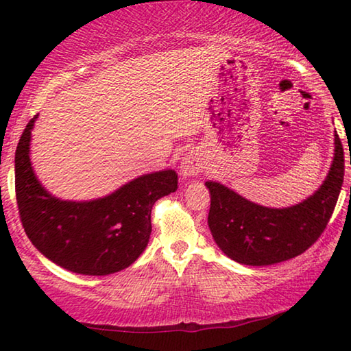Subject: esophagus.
<instances>
[{
	"label": "esophagus",
	"mask_w": 351,
	"mask_h": 351,
	"mask_svg": "<svg viewBox=\"0 0 351 351\" xmlns=\"http://www.w3.org/2000/svg\"><path fill=\"white\" fill-rule=\"evenodd\" d=\"M204 167V161L203 158H201V154L198 152H189L186 156L182 158L181 161V175L184 178H189V176H195L203 171Z\"/></svg>",
	"instance_id": "obj_1"
}]
</instances>
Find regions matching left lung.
Masks as SVG:
<instances>
[{"instance_id": "left-lung-1", "label": "left lung", "mask_w": 351, "mask_h": 351, "mask_svg": "<svg viewBox=\"0 0 351 351\" xmlns=\"http://www.w3.org/2000/svg\"><path fill=\"white\" fill-rule=\"evenodd\" d=\"M343 182V147L335 134V158L316 193L302 203L271 209L247 201L223 184L207 181L209 229L219 249L239 263L268 266L304 254L328 224Z\"/></svg>"}]
</instances>
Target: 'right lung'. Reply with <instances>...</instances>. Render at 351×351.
<instances>
[{"mask_svg": "<svg viewBox=\"0 0 351 351\" xmlns=\"http://www.w3.org/2000/svg\"><path fill=\"white\" fill-rule=\"evenodd\" d=\"M35 114L15 152V193L32 245L71 272L106 276L134 263L152 234V209L178 189L175 170L142 175L105 198L63 201L38 182L29 158Z\"/></svg>", "mask_w": 351, "mask_h": 351, "instance_id": "obj_1", "label": "right lung"}]
</instances>
